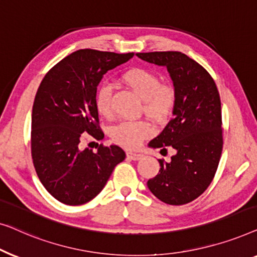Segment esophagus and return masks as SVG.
I'll use <instances>...</instances> for the list:
<instances>
[{
    "mask_svg": "<svg viewBox=\"0 0 257 257\" xmlns=\"http://www.w3.org/2000/svg\"><path fill=\"white\" fill-rule=\"evenodd\" d=\"M127 157L129 158V160L139 161V160H141V158L143 157V155L137 154V153H133V151H128V153H127Z\"/></svg>",
    "mask_w": 257,
    "mask_h": 257,
    "instance_id": "obj_1",
    "label": "esophagus"
}]
</instances>
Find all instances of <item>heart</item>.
Here are the masks:
<instances>
[{"instance_id": "obj_1", "label": "heart", "mask_w": 257, "mask_h": 257, "mask_svg": "<svg viewBox=\"0 0 257 257\" xmlns=\"http://www.w3.org/2000/svg\"><path fill=\"white\" fill-rule=\"evenodd\" d=\"M124 80L144 100V113L148 116L164 120L171 113L176 99L175 91L168 85H161L160 78L153 72L135 68L125 73ZM111 93L113 88L107 82L96 92V109L106 117L111 114ZM151 134L153 127L146 121H122L111 129V139L127 149H137Z\"/></svg>"}]
</instances>
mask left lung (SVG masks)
I'll use <instances>...</instances> for the list:
<instances>
[{"instance_id": "obj_1", "label": "left lung", "mask_w": 257, "mask_h": 257, "mask_svg": "<svg viewBox=\"0 0 257 257\" xmlns=\"http://www.w3.org/2000/svg\"><path fill=\"white\" fill-rule=\"evenodd\" d=\"M136 56L168 68L176 94L173 117L149 143L151 148L172 147L176 155L170 162L158 160L160 172L148 180L147 185L165 204H187L209 186L221 157V101L218 88L208 72L182 52Z\"/></svg>"}]
</instances>
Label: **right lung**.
<instances>
[{
	"label": "right lung",
	"mask_w": 257,
	"mask_h": 257,
	"mask_svg": "<svg viewBox=\"0 0 257 257\" xmlns=\"http://www.w3.org/2000/svg\"><path fill=\"white\" fill-rule=\"evenodd\" d=\"M134 53L78 50L45 74L36 93L31 117V155L48 192L65 205L77 206L101 192L115 166L125 158L117 146L82 150L85 134L102 140L95 106L103 74L127 63Z\"/></svg>",
	"instance_id": "1"
}]
</instances>
